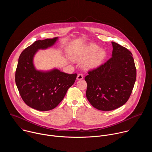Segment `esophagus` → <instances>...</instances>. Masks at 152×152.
Masks as SVG:
<instances>
[{
  "mask_svg": "<svg viewBox=\"0 0 152 152\" xmlns=\"http://www.w3.org/2000/svg\"><path fill=\"white\" fill-rule=\"evenodd\" d=\"M83 78V76L82 74H78L77 76V80H82Z\"/></svg>",
  "mask_w": 152,
  "mask_h": 152,
  "instance_id": "1",
  "label": "esophagus"
}]
</instances>
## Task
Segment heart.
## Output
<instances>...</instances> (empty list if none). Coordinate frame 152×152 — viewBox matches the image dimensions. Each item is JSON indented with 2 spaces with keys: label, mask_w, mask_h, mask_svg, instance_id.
Masks as SVG:
<instances>
[{
  "label": "heart",
  "mask_w": 152,
  "mask_h": 152,
  "mask_svg": "<svg viewBox=\"0 0 152 152\" xmlns=\"http://www.w3.org/2000/svg\"><path fill=\"white\" fill-rule=\"evenodd\" d=\"M74 57L79 61L86 62V65L90 69L99 67L106 57V52L94 43H89L74 53Z\"/></svg>",
  "instance_id": "b5f03b06"
}]
</instances>
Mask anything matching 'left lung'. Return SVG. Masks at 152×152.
I'll use <instances>...</instances> for the list:
<instances>
[{
    "mask_svg": "<svg viewBox=\"0 0 152 152\" xmlns=\"http://www.w3.org/2000/svg\"><path fill=\"white\" fill-rule=\"evenodd\" d=\"M111 43L112 57L85 77L86 98L94 107L104 111L115 110L126 103L137 77L132 53L115 42Z\"/></svg>",
    "mask_w": 152,
    "mask_h": 152,
    "instance_id": "1",
    "label": "left lung"
}]
</instances>
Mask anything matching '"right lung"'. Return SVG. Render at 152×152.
Instances as JSON below:
<instances>
[{"instance_id":"right-lung-1","label":"right lung","mask_w":152,"mask_h":152,"mask_svg":"<svg viewBox=\"0 0 152 152\" xmlns=\"http://www.w3.org/2000/svg\"><path fill=\"white\" fill-rule=\"evenodd\" d=\"M58 37L35 41L20 54L15 72V83L25 103L41 111L52 110L66 96L75 82L77 74H67L53 68L50 70H37L34 64L39 50L52 47Z\"/></svg>"}]
</instances>
